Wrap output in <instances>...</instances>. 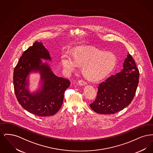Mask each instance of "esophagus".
I'll return each mask as SVG.
<instances>
[{"instance_id":"esophagus-1","label":"esophagus","mask_w":153,"mask_h":153,"mask_svg":"<svg viewBox=\"0 0 153 153\" xmlns=\"http://www.w3.org/2000/svg\"><path fill=\"white\" fill-rule=\"evenodd\" d=\"M78 83L79 84V85H82H82H85L87 84L86 82H85V81H84V80H79V81H78Z\"/></svg>"}]
</instances>
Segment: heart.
I'll use <instances>...</instances> for the list:
<instances>
[{
	"label": "heart",
	"instance_id": "heart-1",
	"mask_svg": "<svg viewBox=\"0 0 153 153\" xmlns=\"http://www.w3.org/2000/svg\"><path fill=\"white\" fill-rule=\"evenodd\" d=\"M117 62L114 54L97 49H77L73 54L65 51L61 56V62L66 74H71L80 66L84 77L92 82L106 77L115 69Z\"/></svg>",
	"mask_w": 153,
	"mask_h": 153
}]
</instances>
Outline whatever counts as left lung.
I'll return each instance as SVG.
<instances>
[{
	"instance_id": "obj_1",
	"label": "left lung",
	"mask_w": 153,
	"mask_h": 153,
	"mask_svg": "<svg viewBox=\"0 0 153 153\" xmlns=\"http://www.w3.org/2000/svg\"><path fill=\"white\" fill-rule=\"evenodd\" d=\"M123 68L99 85L96 98L90 104L95 112L114 114L131 103L138 85L139 72L129 53L124 61Z\"/></svg>"
}]
</instances>
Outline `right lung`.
Returning <instances> with one entry per match:
<instances>
[{"instance_id": "right-lung-1", "label": "right lung", "mask_w": 153, "mask_h": 153, "mask_svg": "<svg viewBox=\"0 0 153 153\" xmlns=\"http://www.w3.org/2000/svg\"><path fill=\"white\" fill-rule=\"evenodd\" d=\"M41 59L51 61L49 51L41 42L36 41L24 51L14 71L15 94L22 107L30 113L49 117L56 114L61 107L64 92L71 82L57 76ZM33 71L40 72L42 85L32 94L28 90L27 77Z\"/></svg>"}]
</instances>
